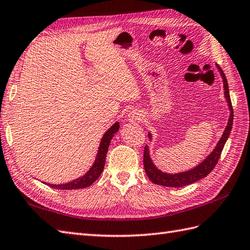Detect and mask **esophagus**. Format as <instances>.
<instances>
[{"mask_svg": "<svg viewBox=\"0 0 250 250\" xmlns=\"http://www.w3.org/2000/svg\"><path fill=\"white\" fill-rule=\"evenodd\" d=\"M142 119V114L139 110H132L131 112L128 114V120L130 122H139Z\"/></svg>", "mask_w": 250, "mask_h": 250, "instance_id": "esophagus-1", "label": "esophagus"}]
</instances>
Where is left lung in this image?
Instances as JSON below:
<instances>
[{
    "label": "left lung",
    "mask_w": 250,
    "mask_h": 250,
    "mask_svg": "<svg viewBox=\"0 0 250 250\" xmlns=\"http://www.w3.org/2000/svg\"><path fill=\"white\" fill-rule=\"evenodd\" d=\"M217 68L219 70L221 77H223L225 97L227 99V102H228V106L231 111L228 124H227V127L225 128L223 136H221L217 146H215L214 151L210 153L200 165H198L196 168L190 169L185 172H181V173H176V174L166 173V172L160 171L155 167V165L152 163L151 157H149L148 147L146 146H144V154H143L144 170H146V173L148 176V179L151 180L154 184L167 186V187H183V186L189 185L208 175L210 172H212V170L215 168L216 164L218 163L221 152H223V148L225 146L227 140H228V137L232 129V124H233V108H232V104L230 99L228 81H227L225 73L223 71V69L219 67V65H217ZM148 138L149 139L152 138L151 134H148Z\"/></svg>",
    "instance_id": "obj_1"
}]
</instances>
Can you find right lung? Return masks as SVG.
I'll return each mask as SVG.
<instances>
[{"mask_svg":"<svg viewBox=\"0 0 250 250\" xmlns=\"http://www.w3.org/2000/svg\"><path fill=\"white\" fill-rule=\"evenodd\" d=\"M119 129H120V124L119 122H116V123H114L106 132H104V137L102 138L101 144H99V148H98V153L96 155L95 162H94L91 169L88 170L84 175L78 177V179H76L69 183H66V184H58V185L47 184V185L54 188V189H62V190L79 189V188H85L87 186L92 185L93 183L95 182L102 174L104 167V162H106V155L108 152V147L110 146V141L112 139L114 134H116V132L119 131Z\"/></svg>","mask_w":250,"mask_h":250,"instance_id":"add662e5","label":"right lung"}]
</instances>
